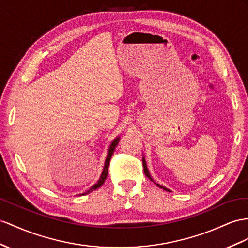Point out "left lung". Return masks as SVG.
<instances>
[{
    "label": "left lung",
    "mask_w": 248,
    "mask_h": 248,
    "mask_svg": "<svg viewBox=\"0 0 248 248\" xmlns=\"http://www.w3.org/2000/svg\"><path fill=\"white\" fill-rule=\"evenodd\" d=\"M142 164H143V170H144V174H145V176L147 177H149V179L150 180H152L153 181L154 183H156L155 181H154V179L152 178V176L150 175V172H149V169H148V167H147V161H145V158H144V156L142 157ZM157 185V186H159L160 188H162V189H164V190H168V192H170V189H169V188H167L166 186H160V185H158V183H156Z\"/></svg>",
    "instance_id": "8db88e82"
}]
</instances>
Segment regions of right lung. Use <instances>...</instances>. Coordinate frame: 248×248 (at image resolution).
Wrapping results in <instances>:
<instances>
[{
    "label": "right lung",
    "instance_id": "add662e5",
    "mask_svg": "<svg viewBox=\"0 0 248 248\" xmlns=\"http://www.w3.org/2000/svg\"><path fill=\"white\" fill-rule=\"evenodd\" d=\"M119 139H120V136H117L113 139V141L111 142L109 149H108V154H107V157H106V160H105V166H104V169H103V173H101L99 179L97 180V182L95 183V185H93L90 188H89L86 193H82V194H78V196H84V195H87L90 192H92V190L94 189H97L98 187H100L101 186L104 185V182L107 178L108 176V168H109V164H110V160H111V157L114 153V151H115V148L116 145L118 144L119 142Z\"/></svg>",
    "mask_w": 248,
    "mask_h": 248
}]
</instances>
